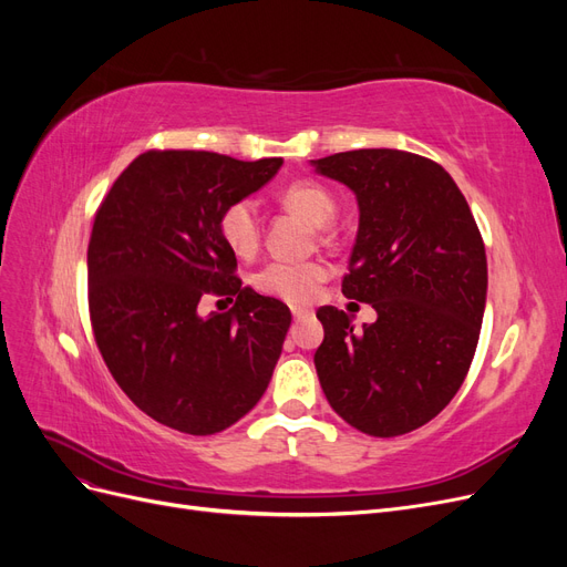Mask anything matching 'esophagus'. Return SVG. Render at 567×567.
Segmentation results:
<instances>
[{"instance_id": "esophagus-1", "label": "esophagus", "mask_w": 567, "mask_h": 567, "mask_svg": "<svg viewBox=\"0 0 567 567\" xmlns=\"http://www.w3.org/2000/svg\"><path fill=\"white\" fill-rule=\"evenodd\" d=\"M290 312H293V319H296V321H300V319H307V317L312 315L310 310H302V307H293V310H290Z\"/></svg>"}]
</instances>
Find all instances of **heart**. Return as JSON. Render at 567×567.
I'll return each instance as SVG.
<instances>
[{"instance_id":"obj_1","label":"heart","mask_w":567,"mask_h":567,"mask_svg":"<svg viewBox=\"0 0 567 567\" xmlns=\"http://www.w3.org/2000/svg\"><path fill=\"white\" fill-rule=\"evenodd\" d=\"M281 203L286 208L310 219L312 225L321 227L336 213V200L317 182H293L281 192ZM219 236L225 244L238 255L250 257L257 246H260V215H257L255 203L248 198L229 203L219 215ZM329 277V269L323 262L307 260V262H288V260H271L265 267L252 274V286L265 296L279 298L286 302H307L312 300L319 284Z\"/></svg>"}]
</instances>
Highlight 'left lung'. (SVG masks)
<instances>
[{
  "label": "left lung",
  "instance_id": "8db88e82",
  "mask_svg": "<svg viewBox=\"0 0 567 567\" xmlns=\"http://www.w3.org/2000/svg\"><path fill=\"white\" fill-rule=\"evenodd\" d=\"M348 184L359 231L342 296L379 319L319 307L315 367L336 414L373 437L416 431L452 402L471 369L487 298L485 244L447 169L398 148L312 161Z\"/></svg>",
  "mask_w": 567,
  "mask_h": 567
}]
</instances>
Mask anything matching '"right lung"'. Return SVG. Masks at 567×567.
Segmentation results:
<instances>
[{
  "mask_svg": "<svg viewBox=\"0 0 567 567\" xmlns=\"http://www.w3.org/2000/svg\"><path fill=\"white\" fill-rule=\"evenodd\" d=\"M281 163L153 148L123 169L94 215L87 300L96 348L120 390L173 431H225L260 402L277 367L288 307L241 286L217 221ZM208 295L237 302L200 318Z\"/></svg>",
  "mask_w": 567,
  "mask_h": 567,
  "instance_id": "add662e5",
  "label": "right lung"
}]
</instances>
